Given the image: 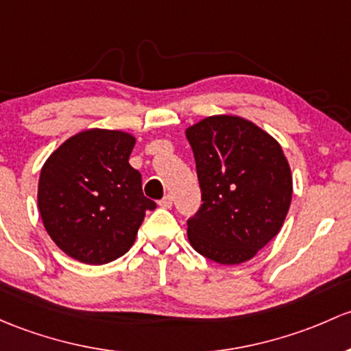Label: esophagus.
<instances>
[{
  "label": "esophagus",
  "mask_w": 351,
  "mask_h": 351,
  "mask_svg": "<svg viewBox=\"0 0 351 351\" xmlns=\"http://www.w3.org/2000/svg\"><path fill=\"white\" fill-rule=\"evenodd\" d=\"M158 205H160L161 208H171V205H173V198L169 197V195H166L165 198H161V200L158 202Z\"/></svg>",
  "instance_id": "obj_1"
}]
</instances>
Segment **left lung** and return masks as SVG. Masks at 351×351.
Returning a JSON list of instances; mask_svg holds the SVG:
<instances>
[{"label": "left lung", "instance_id": "8db88e82", "mask_svg": "<svg viewBox=\"0 0 351 351\" xmlns=\"http://www.w3.org/2000/svg\"><path fill=\"white\" fill-rule=\"evenodd\" d=\"M185 136L204 202L188 220L190 245L213 263H247L279 234L289 212L293 175L282 147L232 114L205 117Z\"/></svg>", "mask_w": 351, "mask_h": 351}]
</instances>
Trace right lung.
Instances as JSON below:
<instances>
[{
    "label": "right lung",
    "instance_id": "1",
    "mask_svg": "<svg viewBox=\"0 0 351 351\" xmlns=\"http://www.w3.org/2000/svg\"><path fill=\"white\" fill-rule=\"evenodd\" d=\"M136 138L126 131L86 129L70 136L42 166L38 210L51 241L79 263L102 265L124 256L146 210L141 173L129 165Z\"/></svg>",
    "mask_w": 351,
    "mask_h": 351
}]
</instances>
